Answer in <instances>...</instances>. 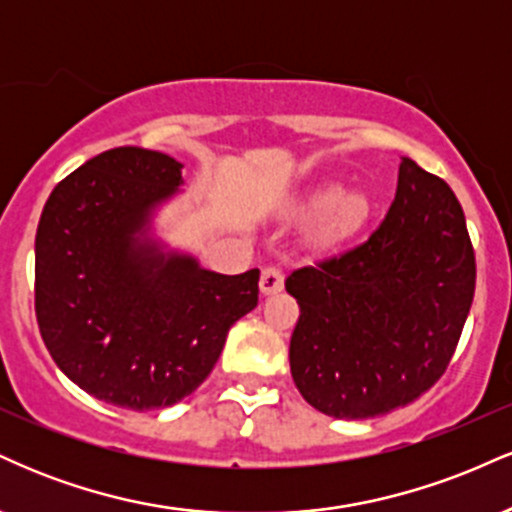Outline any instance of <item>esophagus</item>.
Masks as SVG:
<instances>
[{"label":"esophagus","mask_w":512,"mask_h":512,"mask_svg":"<svg viewBox=\"0 0 512 512\" xmlns=\"http://www.w3.org/2000/svg\"><path fill=\"white\" fill-rule=\"evenodd\" d=\"M260 289L264 296H269V293H276L284 289V272H281L279 267H274V264H269V267L262 269V276H260Z\"/></svg>","instance_id":"1"}]
</instances>
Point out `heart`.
I'll return each mask as SVG.
<instances>
[{
	"mask_svg": "<svg viewBox=\"0 0 512 512\" xmlns=\"http://www.w3.org/2000/svg\"><path fill=\"white\" fill-rule=\"evenodd\" d=\"M310 211L322 214L320 233L325 238H339L356 231L368 216V202L363 195H344L339 185H325L315 192L305 204Z\"/></svg>",
	"mask_w": 512,
	"mask_h": 512,
	"instance_id": "1",
	"label": "heart"
}]
</instances>
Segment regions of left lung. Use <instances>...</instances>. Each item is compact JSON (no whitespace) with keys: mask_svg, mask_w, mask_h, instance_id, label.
I'll return each instance as SVG.
<instances>
[{"mask_svg":"<svg viewBox=\"0 0 512 512\" xmlns=\"http://www.w3.org/2000/svg\"><path fill=\"white\" fill-rule=\"evenodd\" d=\"M474 284L455 192L402 158L395 202L368 240L286 279L301 305L289 349L298 392L334 419L407 407L448 368Z\"/></svg>","mask_w":512,"mask_h":512,"instance_id":"1","label":"left lung"}]
</instances>
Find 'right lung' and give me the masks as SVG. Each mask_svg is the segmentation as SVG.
<instances>
[{
    "mask_svg": "<svg viewBox=\"0 0 512 512\" xmlns=\"http://www.w3.org/2000/svg\"><path fill=\"white\" fill-rule=\"evenodd\" d=\"M180 168L139 146L103 151L52 190L35 233L40 337L72 383L122 409L192 395L260 293V269L209 272L146 236Z\"/></svg>",
    "mask_w": 512,
    "mask_h": 512,
    "instance_id": "obj_1",
    "label": "right lung"
}]
</instances>
